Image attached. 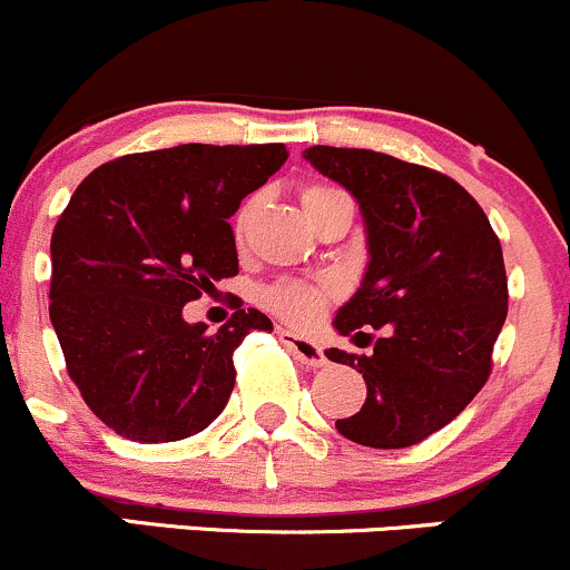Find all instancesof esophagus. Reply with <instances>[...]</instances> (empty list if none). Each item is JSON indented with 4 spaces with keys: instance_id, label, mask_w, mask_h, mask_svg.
<instances>
[{
    "instance_id": "34e87169",
    "label": "esophagus",
    "mask_w": 570,
    "mask_h": 570,
    "mask_svg": "<svg viewBox=\"0 0 570 570\" xmlns=\"http://www.w3.org/2000/svg\"><path fill=\"white\" fill-rule=\"evenodd\" d=\"M278 338L284 341V344L289 346L292 352H295L297 361L305 363V365H311V368H320V365H325V363H327L325 350H322V346L316 344V341L303 338V335H297V333L286 331V327H278Z\"/></svg>"
}]
</instances>
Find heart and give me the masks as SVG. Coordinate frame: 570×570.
<instances>
[{"mask_svg": "<svg viewBox=\"0 0 570 570\" xmlns=\"http://www.w3.org/2000/svg\"><path fill=\"white\" fill-rule=\"evenodd\" d=\"M338 194L341 190L327 188V185H311V188L303 190V207L311 209V207L322 205V202L333 199V196H338ZM250 213H254V202H248V205L239 209V218H237L239 232H243L245 224H248ZM265 303L273 311H278L284 320L308 322V320H314L316 311H320L322 292L316 289V286H305V284H281V286H273V289H267Z\"/></svg>", "mask_w": 570, "mask_h": 570, "instance_id": "obj_1", "label": "heart"}]
</instances>
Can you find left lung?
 Returning a JSON list of instances; mask_svg holds the SVG:
<instances>
[{
    "mask_svg": "<svg viewBox=\"0 0 570 570\" xmlns=\"http://www.w3.org/2000/svg\"><path fill=\"white\" fill-rule=\"evenodd\" d=\"M303 158L361 207V286L338 311L341 335H385L371 355L327 350L361 371L365 404L335 421L365 448H410L475 399L505 325L508 281L500 239L456 179L374 149L308 147Z\"/></svg>",
    "mask_w": 570,
    "mask_h": 570,
    "instance_id": "1",
    "label": "left lung"
}]
</instances>
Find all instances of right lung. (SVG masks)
<instances>
[{
	"label": "right lung",
	"mask_w": 570,
	"mask_h": 570,
	"mask_svg": "<svg viewBox=\"0 0 570 570\" xmlns=\"http://www.w3.org/2000/svg\"><path fill=\"white\" fill-rule=\"evenodd\" d=\"M289 153L284 144H179L122 155L76 188L51 235L53 333L89 410L136 442L199 434L235 387V350L273 331L237 311L218 333L183 305L237 275L229 218Z\"/></svg>",
	"instance_id": "obj_1"
}]
</instances>
